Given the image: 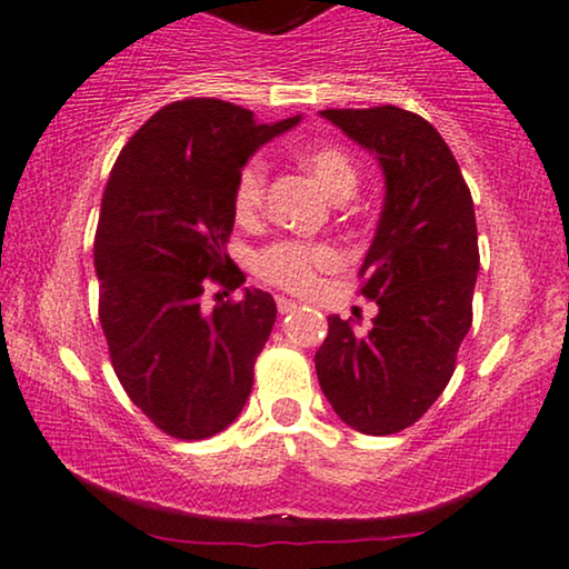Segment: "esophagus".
I'll use <instances>...</instances> for the list:
<instances>
[{
    "label": "esophagus",
    "mask_w": 569,
    "mask_h": 569,
    "mask_svg": "<svg viewBox=\"0 0 569 569\" xmlns=\"http://www.w3.org/2000/svg\"><path fill=\"white\" fill-rule=\"evenodd\" d=\"M299 305L293 299H286V297H278V312L280 315H289V312H293V309H297Z\"/></svg>",
    "instance_id": "obj_1"
}]
</instances>
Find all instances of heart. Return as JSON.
<instances>
[{
  "label": "heart",
  "instance_id": "1",
  "mask_svg": "<svg viewBox=\"0 0 569 569\" xmlns=\"http://www.w3.org/2000/svg\"><path fill=\"white\" fill-rule=\"evenodd\" d=\"M305 168L318 178V183L333 199H347L357 186V164L351 157L336 143H322V147L309 149L301 157ZM264 191H268V164L262 157H251L236 176L233 186V212L239 220H254L264 204ZM338 264V251L328 243L318 241H297L286 239L264 247L254 260L257 276L272 286L307 293L318 286V276Z\"/></svg>",
  "mask_w": 569,
  "mask_h": 569
}]
</instances>
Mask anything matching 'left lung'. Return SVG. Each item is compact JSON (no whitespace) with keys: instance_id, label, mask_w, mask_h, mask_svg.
Returning <instances> with one entry per match:
<instances>
[{"instance_id":"1","label":"left lung","mask_w":569,"mask_h":569,"mask_svg":"<svg viewBox=\"0 0 569 569\" xmlns=\"http://www.w3.org/2000/svg\"><path fill=\"white\" fill-rule=\"evenodd\" d=\"M320 114L376 154L386 199L359 268V291L378 305L372 328L357 333L330 315L315 368L349 428L399 433L441 397L472 326L476 207L451 149L420 114L393 104Z\"/></svg>"}]
</instances>
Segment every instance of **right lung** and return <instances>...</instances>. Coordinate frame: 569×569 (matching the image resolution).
Returning a JSON list of instances; mask_svg holds the SVG:
<instances>
[{
    "instance_id": "obj_1",
    "label": "right lung",
    "mask_w": 569,
    "mask_h": 569,
    "mask_svg": "<svg viewBox=\"0 0 569 569\" xmlns=\"http://www.w3.org/2000/svg\"><path fill=\"white\" fill-rule=\"evenodd\" d=\"M301 120L257 123L222 99L164 104L114 160L93 239L114 376L162 433L199 441L247 405L278 307L268 291L203 307L206 280L239 289L226 254L236 176L262 143Z\"/></svg>"
}]
</instances>
